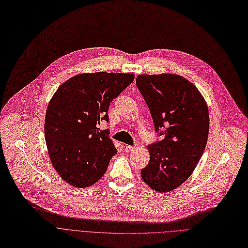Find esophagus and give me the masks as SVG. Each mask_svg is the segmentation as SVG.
Returning <instances> with one entry per match:
<instances>
[{
    "label": "esophagus",
    "instance_id": "1",
    "mask_svg": "<svg viewBox=\"0 0 248 248\" xmlns=\"http://www.w3.org/2000/svg\"><path fill=\"white\" fill-rule=\"evenodd\" d=\"M136 149V147L135 146H132V145H126L125 146V151L126 152H132V151H134Z\"/></svg>",
    "mask_w": 248,
    "mask_h": 248
}]
</instances>
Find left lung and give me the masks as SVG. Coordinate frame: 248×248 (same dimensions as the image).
<instances>
[{
  "mask_svg": "<svg viewBox=\"0 0 248 248\" xmlns=\"http://www.w3.org/2000/svg\"><path fill=\"white\" fill-rule=\"evenodd\" d=\"M136 85L161 136L147 147L150 159L141 178L155 191L168 193L190 178L203 155L208 106L196 86L179 75H139Z\"/></svg>",
  "mask_w": 248,
  "mask_h": 248,
  "instance_id": "obj_1",
  "label": "left lung"
}]
</instances>
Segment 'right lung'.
I'll use <instances>...</instances> for the list:
<instances>
[{
  "instance_id": "add662e5",
  "label": "right lung",
  "mask_w": 248,
  "mask_h": 248,
  "mask_svg": "<svg viewBox=\"0 0 248 248\" xmlns=\"http://www.w3.org/2000/svg\"><path fill=\"white\" fill-rule=\"evenodd\" d=\"M134 79L132 74H79L65 80L47 106L44 134L58 175L68 185L88 187L97 183L117 153L107 131L111 102Z\"/></svg>"
}]
</instances>
